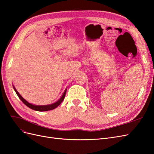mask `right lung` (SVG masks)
Returning a JSON list of instances; mask_svg holds the SVG:
<instances>
[{"instance_id": "right-lung-1", "label": "right lung", "mask_w": 154, "mask_h": 154, "mask_svg": "<svg viewBox=\"0 0 154 154\" xmlns=\"http://www.w3.org/2000/svg\"><path fill=\"white\" fill-rule=\"evenodd\" d=\"M14 88V90H15V92L17 93V96H18V97L21 100V101L24 103L26 106H27L29 107V108L32 109V110H36V111H48V110H53V109H54L55 108H57V107L60 105V103H62V102L63 101V100H64V97H65V96H66V91L67 89L64 91L63 95L62 96V97H60V99L57 101L56 103H53V104H51V105H32V104H31L29 103H28L26 100H25L23 97L20 95L19 93L18 92V91L15 89V88L13 87Z\"/></svg>"}]
</instances>
